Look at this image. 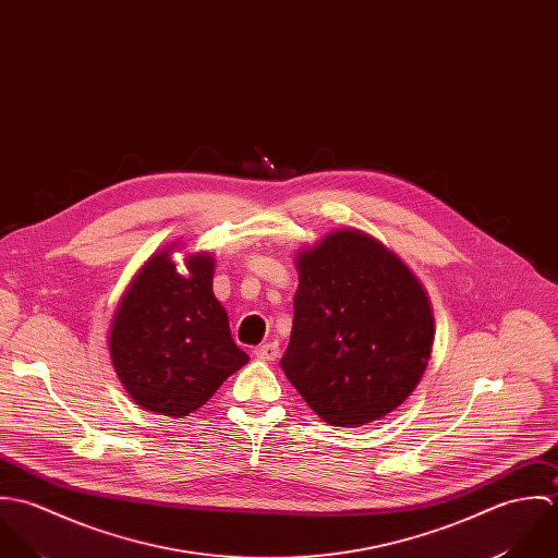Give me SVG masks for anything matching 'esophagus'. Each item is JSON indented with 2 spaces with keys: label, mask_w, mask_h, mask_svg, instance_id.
<instances>
[{
  "label": "esophagus",
  "mask_w": 558,
  "mask_h": 558,
  "mask_svg": "<svg viewBox=\"0 0 558 558\" xmlns=\"http://www.w3.org/2000/svg\"><path fill=\"white\" fill-rule=\"evenodd\" d=\"M254 355H256L258 360L274 362V360L280 355V347H278V342H265V344H260V347L254 349Z\"/></svg>",
  "instance_id": "obj_1"
}]
</instances>
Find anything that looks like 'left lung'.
I'll list each match as a JSON object with an SVG mask.
<instances>
[{"mask_svg":"<svg viewBox=\"0 0 558 558\" xmlns=\"http://www.w3.org/2000/svg\"><path fill=\"white\" fill-rule=\"evenodd\" d=\"M300 287L280 366L328 425L362 427L418 386L434 311L412 269L381 241L336 228L295 256Z\"/></svg>","mask_w":558,"mask_h":558,"instance_id":"left-lung-1","label":"left lung"}]
</instances>
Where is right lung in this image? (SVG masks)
I'll return each mask as SVG.
<instances>
[{
	"label": "right lung",
	"instance_id": "add662e5",
	"mask_svg": "<svg viewBox=\"0 0 558 558\" xmlns=\"http://www.w3.org/2000/svg\"><path fill=\"white\" fill-rule=\"evenodd\" d=\"M172 245L155 252L126 287L108 344L113 371L140 408L183 418L250 357L234 344L214 295L216 258L194 252L187 274H179Z\"/></svg>",
	"mask_w": 558,
	"mask_h": 558
}]
</instances>
